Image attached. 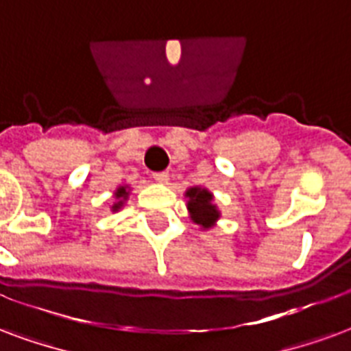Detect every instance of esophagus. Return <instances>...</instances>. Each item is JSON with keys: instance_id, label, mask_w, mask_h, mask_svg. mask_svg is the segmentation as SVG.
<instances>
[{"instance_id": "esophagus-1", "label": "esophagus", "mask_w": 351, "mask_h": 351, "mask_svg": "<svg viewBox=\"0 0 351 351\" xmlns=\"http://www.w3.org/2000/svg\"><path fill=\"white\" fill-rule=\"evenodd\" d=\"M152 178H154L158 184H167L169 182V173H167V171H162V173H154V176H152Z\"/></svg>"}]
</instances>
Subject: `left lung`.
<instances>
[{
	"label": "left lung",
	"mask_w": 351,
	"mask_h": 351,
	"mask_svg": "<svg viewBox=\"0 0 351 351\" xmlns=\"http://www.w3.org/2000/svg\"><path fill=\"white\" fill-rule=\"evenodd\" d=\"M186 206H188L189 219L199 225L201 230H210L221 217V210L217 208L214 201V193L208 188L193 186L186 189Z\"/></svg>",
	"instance_id": "left-lung-1"
}]
</instances>
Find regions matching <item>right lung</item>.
Returning a JSON list of instances; mask_svg holds the SVG:
<instances>
[{"label":"right lung","mask_w":351,"mask_h":351,"mask_svg":"<svg viewBox=\"0 0 351 351\" xmlns=\"http://www.w3.org/2000/svg\"><path fill=\"white\" fill-rule=\"evenodd\" d=\"M130 193H132V188H130L128 184H123V186H119L113 191V204H111V212L115 214V212H121L123 206L128 202Z\"/></svg>","instance_id":"obj_1"}]
</instances>
